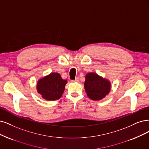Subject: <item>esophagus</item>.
<instances>
[{
    "label": "esophagus",
    "mask_w": 149,
    "mask_h": 149,
    "mask_svg": "<svg viewBox=\"0 0 149 149\" xmlns=\"http://www.w3.org/2000/svg\"><path fill=\"white\" fill-rule=\"evenodd\" d=\"M72 82H79V78H76L75 80H72L71 81Z\"/></svg>",
    "instance_id": "esophagus-1"
}]
</instances>
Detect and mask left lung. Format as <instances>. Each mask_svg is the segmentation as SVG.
<instances>
[{"label":"left lung","instance_id":"8db88e82","mask_svg":"<svg viewBox=\"0 0 149 149\" xmlns=\"http://www.w3.org/2000/svg\"><path fill=\"white\" fill-rule=\"evenodd\" d=\"M85 90L88 96L92 100H101L109 94L111 84L96 74L89 73L85 76Z\"/></svg>","mask_w":149,"mask_h":149}]
</instances>
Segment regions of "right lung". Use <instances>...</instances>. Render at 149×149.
<instances>
[{
	"label": "right lung",
	"mask_w": 149,
	"mask_h": 149,
	"mask_svg": "<svg viewBox=\"0 0 149 149\" xmlns=\"http://www.w3.org/2000/svg\"><path fill=\"white\" fill-rule=\"evenodd\" d=\"M67 83V80H63L58 73H52L38 80L37 88L43 99L54 101L62 96Z\"/></svg>",
	"instance_id": "right-lung-1"
}]
</instances>
